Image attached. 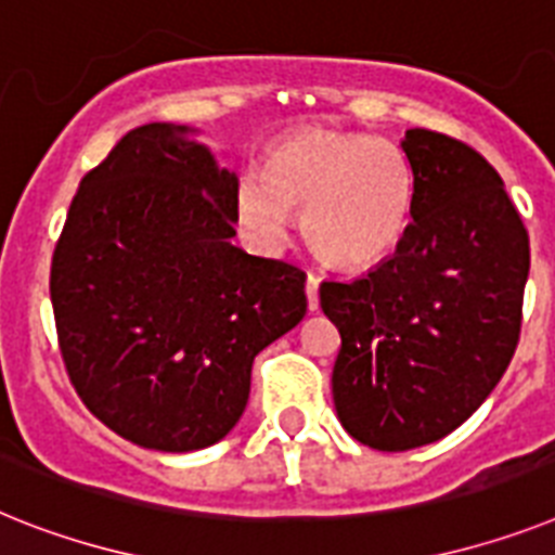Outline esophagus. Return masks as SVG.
I'll use <instances>...</instances> for the list:
<instances>
[{
  "label": "esophagus",
  "mask_w": 555,
  "mask_h": 555,
  "mask_svg": "<svg viewBox=\"0 0 555 555\" xmlns=\"http://www.w3.org/2000/svg\"><path fill=\"white\" fill-rule=\"evenodd\" d=\"M306 297H309V309L318 311L320 309V278L318 274H311L306 278Z\"/></svg>",
  "instance_id": "obj_1"
}]
</instances>
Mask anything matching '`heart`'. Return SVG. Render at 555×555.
<instances>
[{
    "label": "heart",
    "instance_id": "b5f03b06",
    "mask_svg": "<svg viewBox=\"0 0 555 555\" xmlns=\"http://www.w3.org/2000/svg\"><path fill=\"white\" fill-rule=\"evenodd\" d=\"M414 169L400 146L363 132L304 130L283 139L235 192V215L258 244L278 246L288 212L304 215L311 251L332 267L391 258L414 221Z\"/></svg>",
    "mask_w": 555,
    "mask_h": 555
}]
</instances>
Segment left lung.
Returning <instances> with one entry per match:
<instances>
[{
	"mask_svg": "<svg viewBox=\"0 0 555 555\" xmlns=\"http://www.w3.org/2000/svg\"><path fill=\"white\" fill-rule=\"evenodd\" d=\"M414 221L391 258L320 283L340 332L332 393L343 428L377 451L456 431L502 379L519 343L530 241L496 169L431 130H405Z\"/></svg>",
	"mask_w": 555,
	"mask_h": 555,
	"instance_id": "left-lung-1",
	"label": "left lung"
}]
</instances>
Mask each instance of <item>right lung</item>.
I'll return each mask as SVG.
<instances>
[{"mask_svg":"<svg viewBox=\"0 0 555 555\" xmlns=\"http://www.w3.org/2000/svg\"><path fill=\"white\" fill-rule=\"evenodd\" d=\"M186 124L130 130L81 178L50 267L73 386L150 451L221 442L251 360L306 318V274L235 237V169Z\"/></svg>","mask_w":555,"mask_h":555,"instance_id":"right-lung-1","label":"right lung"}]
</instances>
